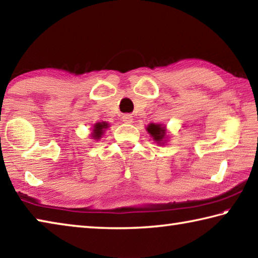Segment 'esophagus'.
Listing matches in <instances>:
<instances>
[{
    "label": "esophagus",
    "mask_w": 258,
    "mask_h": 258,
    "mask_svg": "<svg viewBox=\"0 0 258 258\" xmlns=\"http://www.w3.org/2000/svg\"><path fill=\"white\" fill-rule=\"evenodd\" d=\"M121 119L125 124H132L133 123V116L130 115V113H126L123 117H121Z\"/></svg>",
    "instance_id": "1"
}]
</instances>
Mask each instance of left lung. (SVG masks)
Returning a JSON list of instances; mask_svg holds the SVG:
<instances>
[{"mask_svg": "<svg viewBox=\"0 0 258 258\" xmlns=\"http://www.w3.org/2000/svg\"><path fill=\"white\" fill-rule=\"evenodd\" d=\"M146 130L157 145L164 146L165 143L167 142L168 135H167V130H166L165 125L151 123L147 126Z\"/></svg>", "mask_w": 258, "mask_h": 258, "instance_id": "left-lung-1", "label": "left lung"}]
</instances>
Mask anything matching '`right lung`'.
I'll list each match as a JSON object with an SVG mask.
<instances>
[{
	"instance_id": "1",
	"label": "right lung",
	"mask_w": 258,
	"mask_h": 258,
	"mask_svg": "<svg viewBox=\"0 0 258 258\" xmlns=\"http://www.w3.org/2000/svg\"><path fill=\"white\" fill-rule=\"evenodd\" d=\"M109 127V124L106 121H99V123H95L93 125L92 132H91V139L93 140H100L102 138L104 131Z\"/></svg>"
}]
</instances>
